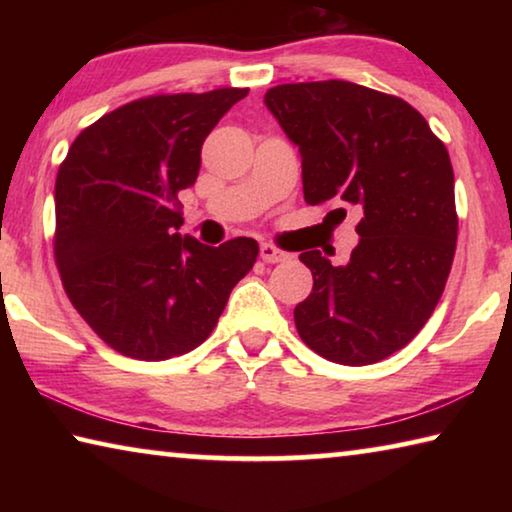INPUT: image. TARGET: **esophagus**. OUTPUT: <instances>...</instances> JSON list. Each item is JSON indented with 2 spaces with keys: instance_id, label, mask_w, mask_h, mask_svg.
I'll return each mask as SVG.
<instances>
[{
  "instance_id": "1",
  "label": "esophagus",
  "mask_w": 512,
  "mask_h": 512,
  "mask_svg": "<svg viewBox=\"0 0 512 512\" xmlns=\"http://www.w3.org/2000/svg\"><path fill=\"white\" fill-rule=\"evenodd\" d=\"M259 257H262L264 262H268V264L287 262V259H291V255L287 253V250L277 248L273 244H262V246H259Z\"/></svg>"
}]
</instances>
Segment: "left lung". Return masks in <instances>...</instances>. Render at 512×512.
I'll list each match as a JSON object with an SVG mask.
<instances>
[{
  "label": "left lung",
  "mask_w": 512,
  "mask_h": 512,
  "mask_svg": "<svg viewBox=\"0 0 512 512\" xmlns=\"http://www.w3.org/2000/svg\"><path fill=\"white\" fill-rule=\"evenodd\" d=\"M264 103L298 146L305 201L361 212L348 262L300 255L314 275L293 309L300 339L343 366L391 357L427 323L452 271L458 216L445 144L404 99L350 81L277 85ZM343 216L336 207L327 219Z\"/></svg>",
  "instance_id": "1"
}]
</instances>
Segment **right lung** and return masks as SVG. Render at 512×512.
<instances>
[{
	"label": "right lung",
	"instance_id": "right-lung-1",
	"mask_svg": "<svg viewBox=\"0 0 512 512\" xmlns=\"http://www.w3.org/2000/svg\"><path fill=\"white\" fill-rule=\"evenodd\" d=\"M248 88L137 99L76 137L56 176L54 255L69 300L103 343L164 361L201 345L259 246L180 237L178 192L201 146Z\"/></svg>",
	"mask_w": 512,
	"mask_h": 512
}]
</instances>
